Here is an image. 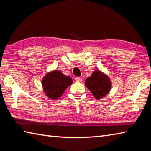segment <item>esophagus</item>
<instances>
[{"mask_svg":"<svg viewBox=\"0 0 151 151\" xmlns=\"http://www.w3.org/2000/svg\"><path fill=\"white\" fill-rule=\"evenodd\" d=\"M75 80H76V81L78 82H81L82 81V78H81V77H76L75 78Z\"/></svg>","mask_w":151,"mask_h":151,"instance_id":"esophagus-1","label":"esophagus"}]
</instances>
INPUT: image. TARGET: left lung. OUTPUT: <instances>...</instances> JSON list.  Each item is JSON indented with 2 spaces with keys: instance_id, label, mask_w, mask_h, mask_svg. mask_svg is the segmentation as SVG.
I'll return each mask as SVG.
<instances>
[{
  "instance_id": "obj_1",
  "label": "left lung",
  "mask_w": 151,
  "mask_h": 151,
  "mask_svg": "<svg viewBox=\"0 0 151 151\" xmlns=\"http://www.w3.org/2000/svg\"><path fill=\"white\" fill-rule=\"evenodd\" d=\"M85 86L97 100L104 97L111 88V82L110 78L100 70H95L91 76L86 79Z\"/></svg>"
}]
</instances>
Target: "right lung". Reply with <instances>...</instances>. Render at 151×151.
<instances>
[{"label": "right lung", "instance_id": "1", "mask_svg": "<svg viewBox=\"0 0 151 151\" xmlns=\"http://www.w3.org/2000/svg\"><path fill=\"white\" fill-rule=\"evenodd\" d=\"M72 84V78L58 70L47 73L41 81L44 93L48 97L53 100L62 97L65 89Z\"/></svg>", "mask_w": 151, "mask_h": 151}]
</instances>
